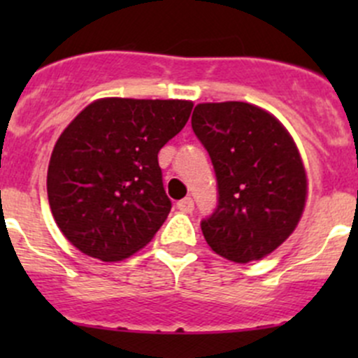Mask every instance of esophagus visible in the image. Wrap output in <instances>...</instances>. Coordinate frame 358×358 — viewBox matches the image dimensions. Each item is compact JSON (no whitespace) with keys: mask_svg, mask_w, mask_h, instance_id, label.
Returning a JSON list of instances; mask_svg holds the SVG:
<instances>
[{"mask_svg":"<svg viewBox=\"0 0 358 358\" xmlns=\"http://www.w3.org/2000/svg\"><path fill=\"white\" fill-rule=\"evenodd\" d=\"M176 208L182 213H192L194 211V201L192 197H185V199L176 202Z\"/></svg>","mask_w":358,"mask_h":358,"instance_id":"34e87169","label":"esophagus"}]
</instances>
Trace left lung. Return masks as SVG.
<instances>
[{
  "instance_id": "obj_1",
  "label": "left lung",
  "mask_w": 358,
  "mask_h": 358,
  "mask_svg": "<svg viewBox=\"0 0 358 358\" xmlns=\"http://www.w3.org/2000/svg\"><path fill=\"white\" fill-rule=\"evenodd\" d=\"M192 129L211 157L218 187V204L201 222L206 243L236 263L270 255L305 209L306 175L291 135L272 114L246 102L199 103Z\"/></svg>"
}]
</instances>
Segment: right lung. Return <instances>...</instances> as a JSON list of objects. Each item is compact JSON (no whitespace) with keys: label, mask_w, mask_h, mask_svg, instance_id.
Instances as JSON below:
<instances>
[{"label":"right lung","mask_w":358,"mask_h":358,"mask_svg":"<svg viewBox=\"0 0 358 358\" xmlns=\"http://www.w3.org/2000/svg\"><path fill=\"white\" fill-rule=\"evenodd\" d=\"M187 100L102 99L57 140L48 201L69 243L102 262H121L150 243L171 201L157 154L187 124Z\"/></svg>","instance_id":"1"}]
</instances>
